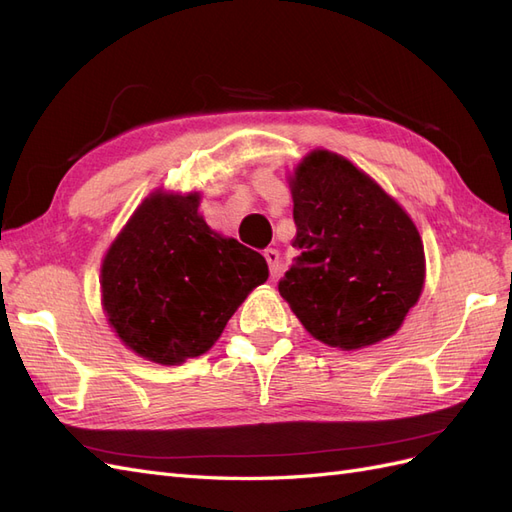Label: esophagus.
<instances>
[{
    "label": "esophagus",
    "mask_w": 512,
    "mask_h": 512,
    "mask_svg": "<svg viewBox=\"0 0 512 512\" xmlns=\"http://www.w3.org/2000/svg\"><path fill=\"white\" fill-rule=\"evenodd\" d=\"M262 256H265V260H267L271 277H275L277 273H280V254H277L275 250H271V247H269V250L262 252Z\"/></svg>",
    "instance_id": "obj_1"
}]
</instances>
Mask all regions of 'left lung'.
<instances>
[{"label":"left lung","instance_id":"1","mask_svg":"<svg viewBox=\"0 0 512 512\" xmlns=\"http://www.w3.org/2000/svg\"><path fill=\"white\" fill-rule=\"evenodd\" d=\"M297 258L277 284L303 327L342 350L393 335L421 297L418 230L380 185L346 158L312 151L294 170Z\"/></svg>","mask_w":512,"mask_h":512}]
</instances>
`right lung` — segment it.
<instances>
[{"label":"right lung","mask_w":512,"mask_h":512,"mask_svg":"<svg viewBox=\"0 0 512 512\" xmlns=\"http://www.w3.org/2000/svg\"><path fill=\"white\" fill-rule=\"evenodd\" d=\"M198 194H153L102 262L108 322L136 354L162 365L207 352L230 316L269 277L267 260L224 239Z\"/></svg>","instance_id":"obj_1"}]
</instances>
